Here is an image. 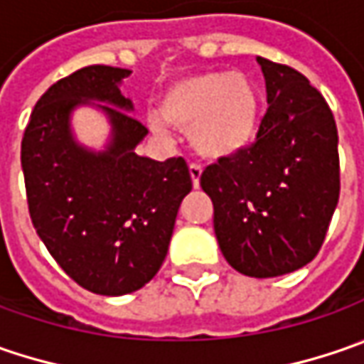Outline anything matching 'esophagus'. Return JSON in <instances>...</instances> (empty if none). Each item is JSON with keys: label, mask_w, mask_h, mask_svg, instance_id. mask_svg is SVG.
<instances>
[{"label": "esophagus", "mask_w": 364, "mask_h": 364, "mask_svg": "<svg viewBox=\"0 0 364 364\" xmlns=\"http://www.w3.org/2000/svg\"><path fill=\"white\" fill-rule=\"evenodd\" d=\"M189 173H191V181H193V187L198 189V187H199V177H201V166H199V165H189Z\"/></svg>", "instance_id": "34e87169"}]
</instances>
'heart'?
I'll use <instances>...</instances> for the list:
<instances>
[{
  "mask_svg": "<svg viewBox=\"0 0 364 364\" xmlns=\"http://www.w3.org/2000/svg\"><path fill=\"white\" fill-rule=\"evenodd\" d=\"M159 114L189 132L193 151L205 161H228L250 149L261 124V95L245 73L210 71L171 83ZM154 130L165 124L152 118Z\"/></svg>",
  "mask_w": 364,
  "mask_h": 364,
  "instance_id": "1",
  "label": "heart"
}]
</instances>
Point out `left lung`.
Here are the masks:
<instances>
[{
  "mask_svg": "<svg viewBox=\"0 0 364 364\" xmlns=\"http://www.w3.org/2000/svg\"><path fill=\"white\" fill-rule=\"evenodd\" d=\"M267 114L242 154L201 173L224 259L242 275L279 277L314 261L340 196L338 130L324 95L299 71L257 58Z\"/></svg>",
  "mask_w": 364,
  "mask_h": 364,
  "instance_id": "obj_1",
  "label": "left lung"
}]
</instances>
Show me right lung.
I'll list each match as a JSON object with an SVG mask.
<instances>
[{
    "label": "right lung",
    "instance_id": "obj_1",
    "mask_svg": "<svg viewBox=\"0 0 364 364\" xmlns=\"http://www.w3.org/2000/svg\"><path fill=\"white\" fill-rule=\"evenodd\" d=\"M128 69L91 65L63 77L36 103L22 138L26 199L32 224L58 267L100 295L144 287L165 261L191 175L183 156H138L149 128L132 118L119 81ZM89 99L112 119L114 140L93 155L72 142L68 116Z\"/></svg>",
    "mask_w": 364,
    "mask_h": 364
}]
</instances>
